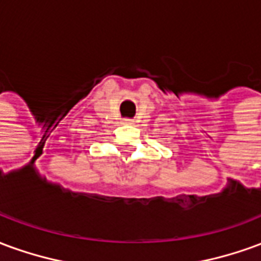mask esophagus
Instances as JSON below:
<instances>
[{"label":"esophagus","mask_w":261,"mask_h":261,"mask_svg":"<svg viewBox=\"0 0 261 261\" xmlns=\"http://www.w3.org/2000/svg\"><path fill=\"white\" fill-rule=\"evenodd\" d=\"M123 124H134V121L130 119H125V120H123Z\"/></svg>","instance_id":"esophagus-1"}]
</instances>
